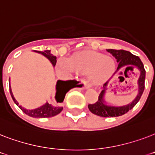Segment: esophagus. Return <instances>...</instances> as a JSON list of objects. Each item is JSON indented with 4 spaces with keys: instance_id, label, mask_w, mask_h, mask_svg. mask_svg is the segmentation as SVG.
Instances as JSON below:
<instances>
[{
    "instance_id": "esophagus-1",
    "label": "esophagus",
    "mask_w": 155,
    "mask_h": 155,
    "mask_svg": "<svg viewBox=\"0 0 155 155\" xmlns=\"http://www.w3.org/2000/svg\"><path fill=\"white\" fill-rule=\"evenodd\" d=\"M89 87V85H84V86H83V87H84V88H87V87Z\"/></svg>"
}]
</instances>
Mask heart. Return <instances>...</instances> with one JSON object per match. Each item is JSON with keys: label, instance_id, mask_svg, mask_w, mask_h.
I'll return each mask as SVG.
<instances>
[{"label": "heart", "instance_id": "heart-1", "mask_svg": "<svg viewBox=\"0 0 155 155\" xmlns=\"http://www.w3.org/2000/svg\"><path fill=\"white\" fill-rule=\"evenodd\" d=\"M58 66L78 74L88 75L90 80L98 84L108 79L115 70V62L99 52L87 51L75 54L68 61L60 60Z\"/></svg>", "mask_w": 155, "mask_h": 155}]
</instances>
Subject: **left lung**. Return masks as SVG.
<instances>
[{
	"label": "left lung",
	"mask_w": 155,
	"mask_h": 155,
	"mask_svg": "<svg viewBox=\"0 0 155 155\" xmlns=\"http://www.w3.org/2000/svg\"><path fill=\"white\" fill-rule=\"evenodd\" d=\"M108 53L112 54V55L117 59L118 63L117 71L120 68H125V71L127 68H134V67L137 68L140 71V77L138 79V93L137 97L132 102L126 105L123 106H113L108 105L104 101V94H105V87L100 93L98 101L94 104H88V108L91 113L95 115L103 117H119L124 115L125 113H128L130 109H132L137 102L139 101L140 98L142 97V93L144 92L145 88V78H146V71H145L144 65L141 61L138 56L130 53V51H124V50H107ZM108 82L104 84V87L107 86Z\"/></svg>",
	"instance_id": "obj_1"
}]
</instances>
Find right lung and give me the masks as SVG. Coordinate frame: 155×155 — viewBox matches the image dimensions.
<instances>
[{"label": "right lung", "mask_w": 155, "mask_h": 155, "mask_svg": "<svg viewBox=\"0 0 155 155\" xmlns=\"http://www.w3.org/2000/svg\"><path fill=\"white\" fill-rule=\"evenodd\" d=\"M38 53H41L42 55L47 57L52 65L54 67L56 64V56H54L52 54H51V51H37ZM77 81L75 80H68V81H63V80H58L57 84H56V95H55V100L56 102L54 104H49L48 102L43 104L42 106L39 108H35V109H26V108H22L21 106L18 105V101H16L15 98L13 97V92L11 91V88H9L10 91V95L12 98H13L14 103L19 107L21 110L22 111L23 113H25L26 115L35 118H45V117H51L54 116H56L61 111L63 110V103L64 97H65L66 93L69 91L70 89L73 87H76L77 85Z\"/></svg>", "instance_id": "add662e5"}]
</instances>
